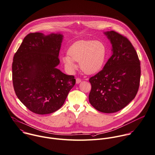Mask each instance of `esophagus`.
<instances>
[{
    "label": "esophagus",
    "instance_id": "34e87169",
    "mask_svg": "<svg viewBox=\"0 0 155 155\" xmlns=\"http://www.w3.org/2000/svg\"><path fill=\"white\" fill-rule=\"evenodd\" d=\"M81 82V79H79V78H77V79H76V82L77 84H79Z\"/></svg>",
    "mask_w": 155,
    "mask_h": 155
}]
</instances>
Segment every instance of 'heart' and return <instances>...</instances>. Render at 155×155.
<instances>
[{"instance_id": "1", "label": "heart", "mask_w": 155, "mask_h": 155, "mask_svg": "<svg viewBox=\"0 0 155 155\" xmlns=\"http://www.w3.org/2000/svg\"><path fill=\"white\" fill-rule=\"evenodd\" d=\"M68 54L69 56H64L62 60L69 70L76 69L75 62H79L80 68L84 73L94 74L102 69L107 56V49L102 41L81 40L70 47Z\"/></svg>"}]
</instances>
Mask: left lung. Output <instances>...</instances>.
<instances>
[{
	"mask_svg": "<svg viewBox=\"0 0 155 155\" xmlns=\"http://www.w3.org/2000/svg\"><path fill=\"white\" fill-rule=\"evenodd\" d=\"M112 45V54L101 71L89 81V102L97 110L117 112L135 97L140 78V61L127 38L114 31L104 32Z\"/></svg>",
	"mask_w": 155,
	"mask_h": 155,
	"instance_id": "left-lung-1",
	"label": "left lung"
}]
</instances>
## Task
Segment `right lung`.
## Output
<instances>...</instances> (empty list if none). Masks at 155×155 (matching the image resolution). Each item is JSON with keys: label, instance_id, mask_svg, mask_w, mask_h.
Instances as JSON below:
<instances>
[{"label": "right lung", "instance_id": "1", "mask_svg": "<svg viewBox=\"0 0 155 155\" xmlns=\"http://www.w3.org/2000/svg\"><path fill=\"white\" fill-rule=\"evenodd\" d=\"M63 38L61 33H30L14 56L12 75L16 94L35 113L46 114L59 110L76 84L73 76L56 68Z\"/></svg>", "mask_w": 155, "mask_h": 155}]
</instances>
